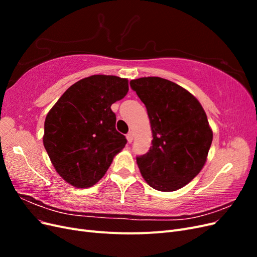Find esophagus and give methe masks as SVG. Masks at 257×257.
Here are the masks:
<instances>
[{"mask_svg": "<svg viewBox=\"0 0 257 257\" xmlns=\"http://www.w3.org/2000/svg\"><path fill=\"white\" fill-rule=\"evenodd\" d=\"M126 139H127V142L131 144L132 142H133V139H134V134H133V132H128V133L126 134Z\"/></svg>", "mask_w": 257, "mask_h": 257, "instance_id": "obj_1", "label": "esophagus"}]
</instances>
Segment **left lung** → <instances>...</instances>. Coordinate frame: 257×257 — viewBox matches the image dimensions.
<instances>
[{
	"mask_svg": "<svg viewBox=\"0 0 257 257\" xmlns=\"http://www.w3.org/2000/svg\"><path fill=\"white\" fill-rule=\"evenodd\" d=\"M130 84L147 108L153 137L149 152L136 158L142 176L158 191L183 188L203 169L212 143L203 106L189 91L160 77Z\"/></svg>",
	"mask_w": 257,
	"mask_h": 257,
	"instance_id": "left-lung-1",
	"label": "left lung"
}]
</instances>
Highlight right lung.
<instances>
[{
  "label": "right lung",
  "mask_w": 257,
  "mask_h": 257,
  "mask_svg": "<svg viewBox=\"0 0 257 257\" xmlns=\"http://www.w3.org/2000/svg\"><path fill=\"white\" fill-rule=\"evenodd\" d=\"M128 92V80L93 75L71 85L45 120L44 147L53 167L76 188L100 180L126 138L115 130L111 105Z\"/></svg>",
  "instance_id": "1"
}]
</instances>
